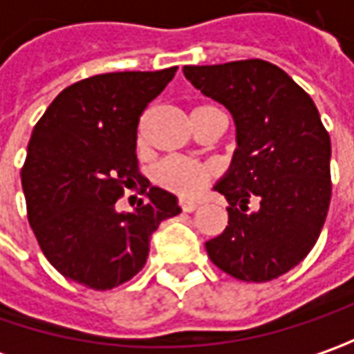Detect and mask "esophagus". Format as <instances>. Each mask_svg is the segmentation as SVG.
I'll list each match as a JSON object with an SVG mask.
<instances>
[{"label": "esophagus", "mask_w": 354, "mask_h": 354, "mask_svg": "<svg viewBox=\"0 0 354 354\" xmlns=\"http://www.w3.org/2000/svg\"><path fill=\"white\" fill-rule=\"evenodd\" d=\"M181 205V209H183L185 212H193V211H197V203H193V201H181L179 203Z\"/></svg>", "instance_id": "esophagus-1"}]
</instances>
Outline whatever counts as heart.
<instances>
[{
  "label": "heart",
  "mask_w": 354,
  "mask_h": 354,
  "mask_svg": "<svg viewBox=\"0 0 354 354\" xmlns=\"http://www.w3.org/2000/svg\"><path fill=\"white\" fill-rule=\"evenodd\" d=\"M211 175L212 169L209 165L183 159V157L163 159L153 169L156 183L181 195V197H191V195L198 193L211 179Z\"/></svg>",
  "instance_id": "b5f03b06"
}]
</instances>
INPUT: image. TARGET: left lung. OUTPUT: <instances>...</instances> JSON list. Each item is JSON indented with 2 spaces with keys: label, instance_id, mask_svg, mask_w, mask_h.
Listing matches in <instances>:
<instances>
[{
  "label": "left lung",
  "instance_id": "1",
  "mask_svg": "<svg viewBox=\"0 0 354 354\" xmlns=\"http://www.w3.org/2000/svg\"><path fill=\"white\" fill-rule=\"evenodd\" d=\"M185 78L236 126V149L214 191L228 201V226L205 248L242 281H270L315 246L331 201V140L311 96L260 59L183 66ZM257 201V209L248 205Z\"/></svg>",
  "mask_w": 354,
  "mask_h": 354
}]
</instances>
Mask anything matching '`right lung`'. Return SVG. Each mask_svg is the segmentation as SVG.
<instances>
[{
    "label": "right lung",
    "instance_id": "add662e5",
    "mask_svg": "<svg viewBox=\"0 0 354 354\" xmlns=\"http://www.w3.org/2000/svg\"><path fill=\"white\" fill-rule=\"evenodd\" d=\"M177 66L156 73H108L64 88L37 122L21 185L27 216L47 260L92 290L131 279L149 256L151 236L177 216V197L138 171V124ZM140 183L146 198L131 213L115 201Z\"/></svg>",
    "mask_w": 354,
    "mask_h": 354
}]
</instances>
